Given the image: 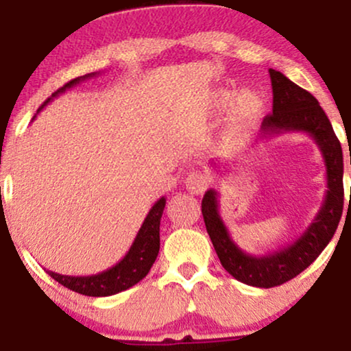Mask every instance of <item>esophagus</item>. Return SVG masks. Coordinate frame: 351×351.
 <instances>
[{
  "label": "esophagus",
  "mask_w": 351,
  "mask_h": 351,
  "mask_svg": "<svg viewBox=\"0 0 351 351\" xmlns=\"http://www.w3.org/2000/svg\"><path fill=\"white\" fill-rule=\"evenodd\" d=\"M184 183H186V189L191 195H203L209 186V176L199 170L189 171Z\"/></svg>",
  "instance_id": "esophagus-1"
}]
</instances>
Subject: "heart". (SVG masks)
I'll return each instance as SVG.
<instances>
[{"instance_id": "obj_1", "label": "heart", "mask_w": 351, "mask_h": 351, "mask_svg": "<svg viewBox=\"0 0 351 351\" xmlns=\"http://www.w3.org/2000/svg\"><path fill=\"white\" fill-rule=\"evenodd\" d=\"M234 94L231 90H221L217 94V106H228L232 102ZM264 108L263 99L254 92H243L236 99L234 110H232V123L237 128H243L245 125L252 123L261 115Z\"/></svg>"}]
</instances>
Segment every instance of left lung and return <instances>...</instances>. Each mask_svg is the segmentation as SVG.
<instances>
[{"mask_svg":"<svg viewBox=\"0 0 351 351\" xmlns=\"http://www.w3.org/2000/svg\"><path fill=\"white\" fill-rule=\"evenodd\" d=\"M269 74L274 95L272 114L261 125V136L271 138L302 132L315 140L327 168V191L317 216L293 243L265 256H251L229 234L219 215L217 191L208 189L201 203L206 231L223 267L243 284L261 289L276 287L305 271L332 241L343 213V153L328 117L305 88L276 69H269Z\"/></svg>","mask_w":351,"mask_h":351,"instance_id":"obj_1","label":"left lung"}]
</instances>
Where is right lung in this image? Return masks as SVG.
Instances as JSON below:
<instances>
[{
    "instance_id": "obj_1",
    "label": "right lung",
    "mask_w": 351,
    "mask_h": 351,
    "mask_svg": "<svg viewBox=\"0 0 351 351\" xmlns=\"http://www.w3.org/2000/svg\"><path fill=\"white\" fill-rule=\"evenodd\" d=\"M97 72L92 74L80 75V77L71 80L66 86L58 88L54 94L51 95L41 107L38 108V114L43 110L52 99L58 97L59 94L66 92L67 88L77 86L82 80L94 77ZM36 117V115H34ZM34 120V119H33ZM165 204H167V198H160L153 204L150 211H148L147 217H145L142 228L136 232L135 241L132 243L128 252L125 254L123 259L119 261L115 265H112L107 271H102L99 274H92V276H62V274L47 271V274L64 287L71 289V291L82 293V295L88 297H107L114 295V293L123 292L127 289L134 287L140 280L150 272L153 263H155L156 256L160 251V219H162Z\"/></svg>"
}]
</instances>
